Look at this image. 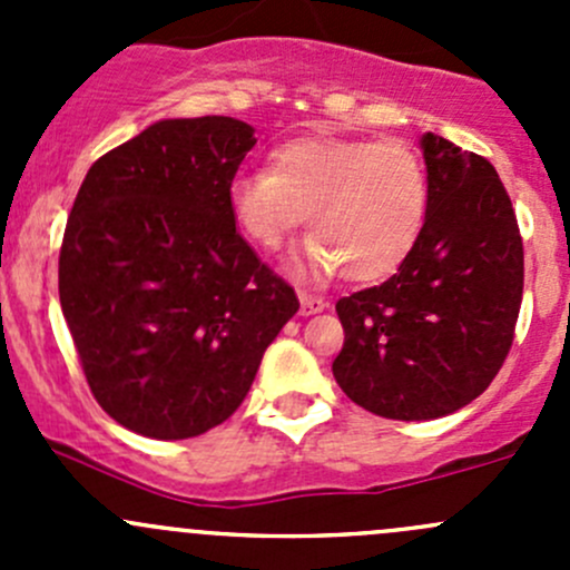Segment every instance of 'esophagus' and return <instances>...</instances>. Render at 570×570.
<instances>
[{"mask_svg":"<svg viewBox=\"0 0 570 570\" xmlns=\"http://www.w3.org/2000/svg\"><path fill=\"white\" fill-rule=\"evenodd\" d=\"M322 308H327V303L322 301V297L301 295V314H303V317H312V314H320Z\"/></svg>","mask_w":570,"mask_h":570,"instance_id":"esophagus-1","label":"esophagus"}]
</instances>
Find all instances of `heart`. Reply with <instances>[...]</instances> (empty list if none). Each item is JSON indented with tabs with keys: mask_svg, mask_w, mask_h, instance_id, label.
<instances>
[{
	"mask_svg": "<svg viewBox=\"0 0 570 570\" xmlns=\"http://www.w3.org/2000/svg\"><path fill=\"white\" fill-rule=\"evenodd\" d=\"M228 209L253 245L275 250L297 223L312 228L295 267L370 284L392 275L424 232L430 181L407 142L303 137L269 154V170L228 184Z\"/></svg>",
	"mask_w": 570,
	"mask_h": 570,
	"instance_id": "b5f03b06",
	"label": "heart"
}]
</instances>
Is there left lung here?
I'll return each mask as SVG.
<instances>
[{"label":"left lung","instance_id":"8db88e82","mask_svg":"<svg viewBox=\"0 0 570 570\" xmlns=\"http://www.w3.org/2000/svg\"><path fill=\"white\" fill-rule=\"evenodd\" d=\"M430 209L416 248L389 281L336 303L342 392L370 413L424 422L476 400L513 344L524 245L493 165L422 137Z\"/></svg>","mask_w":570,"mask_h":570}]
</instances>
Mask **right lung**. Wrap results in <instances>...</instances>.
<instances>
[{
  "mask_svg": "<svg viewBox=\"0 0 570 570\" xmlns=\"http://www.w3.org/2000/svg\"><path fill=\"white\" fill-rule=\"evenodd\" d=\"M256 146L226 115L165 118L85 176L60 248V306L96 402L181 441L226 422L301 308L239 237L228 184Z\"/></svg>",
  "mask_w": 570,
  "mask_h": 570,
  "instance_id": "1",
  "label": "right lung"
}]
</instances>
